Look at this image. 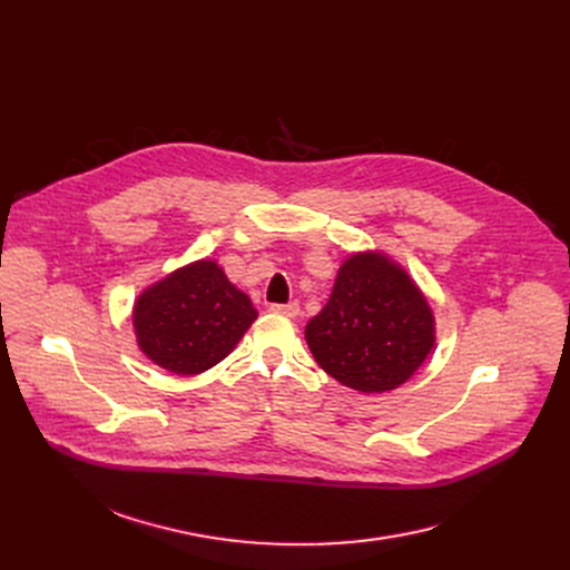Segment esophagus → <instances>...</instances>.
I'll return each instance as SVG.
<instances>
[{
	"instance_id": "1",
	"label": "esophagus",
	"mask_w": 570,
	"mask_h": 570,
	"mask_svg": "<svg viewBox=\"0 0 570 570\" xmlns=\"http://www.w3.org/2000/svg\"><path fill=\"white\" fill-rule=\"evenodd\" d=\"M269 312L282 314V316H288V318H295L297 314H301V305H297L295 301H293V303H286V305H282V303H273V305H269Z\"/></svg>"
}]
</instances>
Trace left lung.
<instances>
[{
    "mask_svg": "<svg viewBox=\"0 0 570 570\" xmlns=\"http://www.w3.org/2000/svg\"><path fill=\"white\" fill-rule=\"evenodd\" d=\"M305 337L316 363L342 385L385 393L423 365L434 346V316L402 267L381 254H355Z\"/></svg>",
    "mask_w": 570,
    "mask_h": 570,
    "instance_id": "left-lung-1",
    "label": "left lung"
}]
</instances>
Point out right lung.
<instances>
[{
    "instance_id": "add662e5",
    "label": "right lung",
    "mask_w": 570,
    "mask_h": 570,
    "mask_svg": "<svg viewBox=\"0 0 570 570\" xmlns=\"http://www.w3.org/2000/svg\"><path fill=\"white\" fill-rule=\"evenodd\" d=\"M256 316L215 261H196L142 291L134 327L149 361L189 376L222 363Z\"/></svg>"
}]
</instances>
